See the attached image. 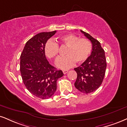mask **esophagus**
Here are the masks:
<instances>
[{
  "label": "esophagus",
  "instance_id": "34e87169",
  "mask_svg": "<svg viewBox=\"0 0 127 127\" xmlns=\"http://www.w3.org/2000/svg\"><path fill=\"white\" fill-rule=\"evenodd\" d=\"M68 72V69H65V70H63V73L64 74H66V73Z\"/></svg>",
  "mask_w": 127,
  "mask_h": 127
}]
</instances>
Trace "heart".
<instances>
[{"label":"heart","instance_id":"1","mask_svg":"<svg viewBox=\"0 0 127 127\" xmlns=\"http://www.w3.org/2000/svg\"><path fill=\"white\" fill-rule=\"evenodd\" d=\"M59 42L68 47L66 56L59 58L56 61L58 68L65 69L70 68L75 63L85 62L90 56L92 50L91 42L86 38H79L73 34H66L59 37ZM45 55L50 59L57 58L59 54V45L54 40L49 39L45 43Z\"/></svg>","mask_w":127,"mask_h":127}]
</instances>
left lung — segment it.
I'll use <instances>...</instances> for the list:
<instances>
[{
	"instance_id": "1",
	"label": "left lung",
	"mask_w": 127,
	"mask_h": 127,
	"mask_svg": "<svg viewBox=\"0 0 127 127\" xmlns=\"http://www.w3.org/2000/svg\"><path fill=\"white\" fill-rule=\"evenodd\" d=\"M91 42L92 50L91 55L79 66L74 68L77 73L75 87L84 94H90L96 91L102 82L107 68L104 50L99 42L90 34L81 31Z\"/></svg>"
}]
</instances>
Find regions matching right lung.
Listing matches in <instances>:
<instances>
[{"label":"right lung","instance_id":"right-lung-1","mask_svg":"<svg viewBox=\"0 0 127 127\" xmlns=\"http://www.w3.org/2000/svg\"><path fill=\"white\" fill-rule=\"evenodd\" d=\"M56 31L41 32L26 42L20 55V71L27 90L41 99L51 97L56 90V82L64 73L50 65L46 59L45 45Z\"/></svg>","mask_w":127,"mask_h":127}]
</instances>
